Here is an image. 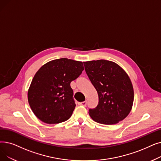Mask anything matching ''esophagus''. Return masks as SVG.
Segmentation results:
<instances>
[{
    "label": "esophagus",
    "instance_id": "1",
    "mask_svg": "<svg viewBox=\"0 0 161 161\" xmlns=\"http://www.w3.org/2000/svg\"><path fill=\"white\" fill-rule=\"evenodd\" d=\"M78 104H79V105H81V106H83V107H86L87 101H83V102H81V103H78Z\"/></svg>",
    "mask_w": 161,
    "mask_h": 161
}]
</instances>
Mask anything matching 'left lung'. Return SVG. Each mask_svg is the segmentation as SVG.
<instances>
[{
	"label": "left lung",
	"instance_id": "obj_1",
	"mask_svg": "<svg viewBox=\"0 0 161 161\" xmlns=\"http://www.w3.org/2000/svg\"><path fill=\"white\" fill-rule=\"evenodd\" d=\"M83 64L99 96L97 107L89 110L91 118L107 125L123 120L130 113L134 98L127 73L115 62L106 60L83 62Z\"/></svg>",
	"mask_w": 161,
	"mask_h": 161
}]
</instances>
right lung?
Instances as JSON below:
<instances>
[{"label": "right lung", "mask_w": 161, "mask_h": 161, "mask_svg": "<svg viewBox=\"0 0 161 161\" xmlns=\"http://www.w3.org/2000/svg\"><path fill=\"white\" fill-rule=\"evenodd\" d=\"M84 69L83 62L66 58L42 66L35 74L27 93L34 114L47 124H59L71 117L75 107L70 83Z\"/></svg>", "instance_id": "1"}]
</instances>
